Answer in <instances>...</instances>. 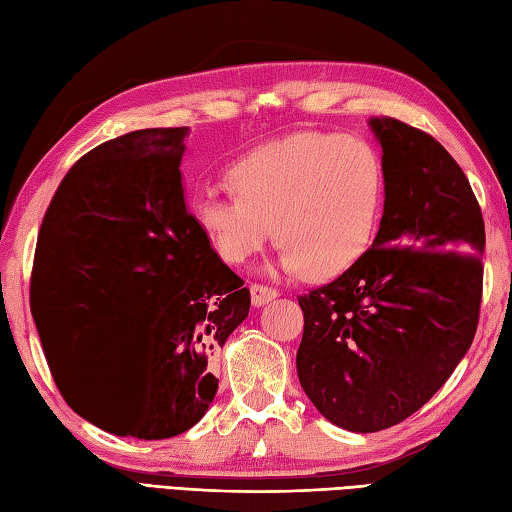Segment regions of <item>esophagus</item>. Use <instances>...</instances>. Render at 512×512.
Returning <instances> with one entry per match:
<instances>
[{
  "label": "esophagus",
  "instance_id": "obj_1",
  "mask_svg": "<svg viewBox=\"0 0 512 512\" xmlns=\"http://www.w3.org/2000/svg\"><path fill=\"white\" fill-rule=\"evenodd\" d=\"M277 295L279 292L270 286H264V284L250 286V299H253V306H257V308L264 306V303H268V301H273Z\"/></svg>",
  "mask_w": 512,
  "mask_h": 512
}]
</instances>
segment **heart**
Returning <instances> with one entry per match:
<instances>
[{"instance_id": "heart-1", "label": "heart", "mask_w": 512, "mask_h": 512, "mask_svg": "<svg viewBox=\"0 0 512 512\" xmlns=\"http://www.w3.org/2000/svg\"><path fill=\"white\" fill-rule=\"evenodd\" d=\"M233 195H202L193 220L226 264H246L275 235L281 264L314 279L363 257L385 195V165L361 136L301 134L246 151L226 169Z\"/></svg>"}]
</instances>
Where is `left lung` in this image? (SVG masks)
<instances>
[{"label":"left lung","instance_id":"left-lung-1","mask_svg":"<svg viewBox=\"0 0 512 512\" xmlns=\"http://www.w3.org/2000/svg\"><path fill=\"white\" fill-rule=\"evenodd\" d=\"M385 209L374 244L299 297V383L336 427L374 433L416 413L458 367L480 321L484 220L462 167L431 134L372 118Z\"/></svg>","mask_w":512,"mask_h":512}]
</instances>
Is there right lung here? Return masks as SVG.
I'll return each mask as SVG.
<instances>
[{
	"label": "right lung",
	"mask_w": 512,
	"mask_h": 512,
	"mask_svg": "<svg viewBox=\"0 0 512 512\" xmlns=\"http://www.w3.org/2000/svg\"><path fill=\"white\" fill-rule=\"evenodd\" d=\"M187 127L107 140L65 173L39 228L30 310L63 400L116 436L162 440L209 409V365L250 290L184 206Z\"/></svg>",
	"instance_id": "add662e5"
}]
</instances>
